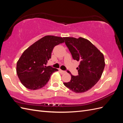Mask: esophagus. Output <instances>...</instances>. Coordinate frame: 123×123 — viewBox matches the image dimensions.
I'll return each instance as SVG.
<instances>
[{"mask_svg": "<svg viewBox=\"0 0 123 123\" xmlns=\"http://www.w3.org/2000/svg\"><path fill=\"white\" fill-rule=\"evenodd\" d=\"M59 71L62 73V74H65V73H66V71L62 70H61V69H59Z\"/></svg>", "mask_w": 123, "mask_h": 123, "instance_id": "esophagus-1", "label": "esophagus"}]
</instances>
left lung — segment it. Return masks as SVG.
Here are the masks:
<instances>
[{
    "mask_svg": "<svg viewBox=\"0 0 123 123\" xmlns=\"http://www.w3.org/2000/svg\"><path fill=\"white\" fill-rule=\"evenodd\" d=\"M64 39L73 58L80 62L77 68L78 75H71L70 81L64 83V85L77 93L85 92L100 80L105 65L104 57L91 42L84 38Z\"/></svg>",
    "mask_w": 123,
    "mask_h": 123,
    "instance_id": "obj_1",
    "label": "left lung"
}]
</instances>
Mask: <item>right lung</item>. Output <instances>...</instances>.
I'll use <instances>...</instances> for the list:
<instances>
[{
	"mask_svg": "<svg viewBox=\"0 0 123 123\" xmlns=\"http://www.w3.org/2000/svg\"><path fill=\"white\" fill-rule=\"evenodd\" d=\"M64 42V38L46 36L24 51L17 62L16 72L25 87L36 90L46 85L51 75L58 70L46 65L55 46Z\"/></svg>",
	"mask_w": 123,
	"mask_h": 123,
	"instance_id": "add662e5",
	"label": "right lung"
}]
</instances>
